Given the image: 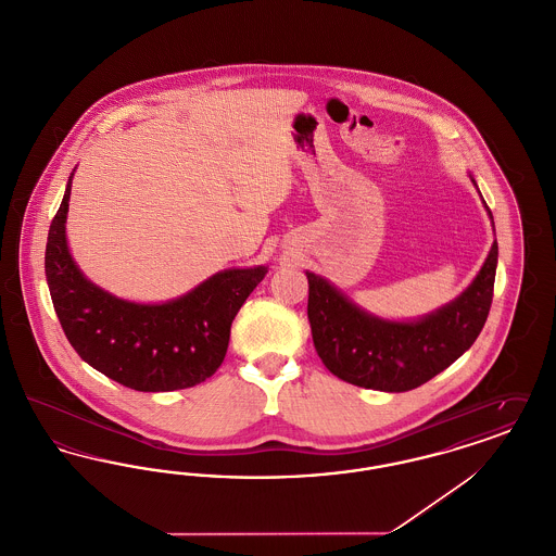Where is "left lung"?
<instances>
[{"label": "left lung", "mask_w": 556, "mask_h": 556, "mask_svg": "<svg viewBox=\"0 0 556 556\" xmlns=\"http://www.w3.org/2000/svg\"><path fill=\"white\" fill-rule=\"evenodd\" d=\"M496 263L494 241L473 283L444 308L413 323L370 317L325 279L306 273L308 320L323 365L367 390L408 392L424 386L481 333L492 306Z\"/></svg>", "instance_id": "left-lung-1"}]
</instances>
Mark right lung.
<instances>
[{
    "instance_id": "obj_1",
    "label": "right lung",
    "mask_w": 556,
    "mask_h": 556,
    "mask_svg": "<svg viewBox=\"0 0 556 556\" xmlns=\"http://www.w3.org/2000/svg\"><path fill=\"white\" fill-rule=\"evenodd\" d=\"M71 184L53 216L46 277L53 311L80 358L137 392H175L206 381L220 367L231 323L265 279L266 266L216 273L166 304L118 300L83 277L71 258L64 223Z\"/></svg>"
}]
</instances>
